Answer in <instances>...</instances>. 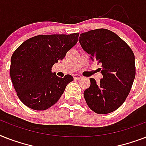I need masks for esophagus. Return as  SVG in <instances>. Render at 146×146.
<instances>
[{
  "instance_id": "34e87169",
  "label": "esophagus",
  "mask_w": 146,
  "mask_h": 146,
  "mask_svg": "<svg viewBox=\"0 0 146 146\" xmlns=\"http://www.w3.org/2000/svg\"><path fill=\"white\" fill-rule=\"evenodd\" d=\"M73 78H74V80H80V79H82V76L80 75H77V74H76V75L73 76Z\"/></svg>"
}]
</instances>
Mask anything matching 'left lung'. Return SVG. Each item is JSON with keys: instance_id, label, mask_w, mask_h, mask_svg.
<instances>
[{"instance_id": "left-lung-1", "label": "left lung", "mask_w": 146, "mask_h": 146, "mask_svg": "<svg viewBox=\"0 0 146 146\" xmlns=\"http://www.w3.org/2000/svg\"><path fill=\"white\" fill-rule=\"evenodd\" d=\"M81 46L92 61L102 65L103 78L97 83L90 78V86L84 92L89 108L99 114L116 111L125 102L136 76L135 56L130 47L117 34L98 29L80 34Z\"/></svg>"}]
</instances>
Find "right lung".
Masks as SVG:
<instances>
[{"mask_svg":"<svg viewBox=\"0 0 146 146\" xmlns=\"http://www.w3.org/2000/svg\"><path fill=\"white\" fill-rule=\"evenodd\" d=\"M79 33L39 35L19 45L11 57L10 78L19 100L35 111H44L57 103L71 75L58 77L53 65L63 60L76 43Z\"/></svg>","mask_w":146,"mask_h":146,"instance_id":"obj_1","label":"right lung"}]
</instances>
